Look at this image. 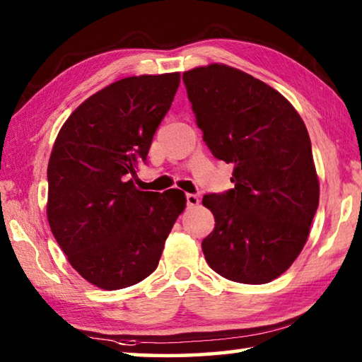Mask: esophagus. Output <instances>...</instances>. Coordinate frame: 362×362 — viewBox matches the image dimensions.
Masks as SVG:
<instances>
[{"mask_svg":"<svg viewBox=\"0 0 362 362\" xmlns=\"http://www.w3.org/2000/svg\"><path fill=\"white\" fill-rule=\"evenodd\" d=\"M187 204L188 206H198L199 204V198L198 194H193V193H187Z\"/></svg>","mask_w":362,"mask_h":362,"instance_id":"esophagus-1","label":"esophagus"}]
</instances>
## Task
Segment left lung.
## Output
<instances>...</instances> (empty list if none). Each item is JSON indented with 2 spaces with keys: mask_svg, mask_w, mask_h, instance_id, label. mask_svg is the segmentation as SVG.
<instances>
[{
  "mask_svg": "<svg viewBox=\"0 0 362 362\" xmlns=\"http://www.w3.org/2000/svg\"><path fill=\"white\" fill-rule=\"evenodd\" d=\"M183 83L206 145L235 164V188L203 198L216 217L206 262L230 281L269 283L302 252L320 204L305 122L276 89L228 65L188 70Z\"/></svg>",
  "mask_w": 362,
  "mask_h": 362,
  "instance_id": "left-lung-1",
  "label": "left lung"
}]
</instances>
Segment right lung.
Here are the masks:
<instances>
[{
    "mask_svg": "<svg viewBox=\"0 0 362 362\" xmlns=\"http://www.w3.org/2000/svg\"><path fill=\"white\" fill-rule=\"evenodd\" d=\"M180 73L129 76L90 95L64 122L47 164V220L70 265L100 289H124L155 272L185 209V193L140 192L129 175L146 161Z\"/></svg>",
    "mask_w": 362,
    "mask_h": 362,
    "instance_id": "add662e5",
    "label": "right lung"
}]
</instances>
